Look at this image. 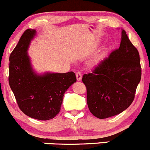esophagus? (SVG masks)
<instances>
[{
  "label": "esophagus",
  "mask_w": 150,
  "mask_h": 150,
  "mask_svg": "<svg viewBox=\"0 0 150 150\" xmlns=\"http://www.w3.org/2000/svg\"><path fill=\"white\" fill-rule=\"evenodd\" d=\"M76 77L77 81H80L82 80V74H81L80 72H77L76 73Z\"/></svg>",
  "instance_id": "obj_1"
}]
</instances>
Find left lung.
Listing matches in <instances>:
<instances>
[{"label":"left lung","mask_w":150,"mask_h":150,"mask_svg":"<svg viewBox=\"0 0 150 150\" xmlns=\"http://www.w3.org/2000/svg\"><path fill=\"white\" fill-rule=\"evenodd\" d=\"M141 72L138 51L123 30L119 48L82 77L90 112L103 119L125 111L134 100Z\"/></svg>","instance_id":"1"}]
</instances>
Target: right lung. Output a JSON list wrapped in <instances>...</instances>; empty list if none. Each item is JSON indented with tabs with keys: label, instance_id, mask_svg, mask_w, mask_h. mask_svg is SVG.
Instances as JSON below:
<instances>
[{
	"label": "right lung",
	"instance_id": "right-lung-1",
	"mask_svg": "<svg viewBox=\"0 0 150 150\" xmlns=\"http://www.w3.org/2000/svg\"><path fill=\"white\" fill-rule=\"evenodd\" d=\"M36 33L35 30H25L10 53L8 80L22 112L47 120L59 113L65 92L77 80L73 72L38 75L34 71L27 50Z\"/></svg>",
	"mask_w": 150,
	"mask_h": 150
}]
</instances>
